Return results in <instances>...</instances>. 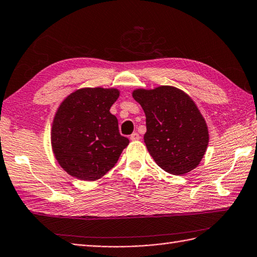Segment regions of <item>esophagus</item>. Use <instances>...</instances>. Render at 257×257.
Here are the masks:
<instances>
[{
	"label": "esophagus",
	"instance_id": "34e87169",
	"mask_svg": "<svg viewBox=\"0 0 257 257\" xmlns=\"http://www.w3.org/2000/svg\"><path fill=\"white\" fill-rule=\"evenodd\" d=\"M140 139V136L137 133H134L130 135V140H133V142H136V140H139Z\"/></svg>",
	"mask_w": 257,
	"mask_h": 257
}]
</instances>
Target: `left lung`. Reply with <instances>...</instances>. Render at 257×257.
Masks as SVG:
<instances>
[{
    "label": "left lung",
    "mask_w": 257,
    "mask_h": 257,
    "mask_svg": "<svg viewBox=\"0 0 257 257\" xmlns=\"http://www.w3.org/2000/svg\"><path fill=\"white\" fill-rule=\"evenodd\" d=\"M133 97L146 114L144 140L156 164L173 175H183L197 167L207 149L209 136L205 119L192 98L170 85L137 89Z\"/></svg>",
    "instance_id": "left-lung-1"
}]
</instances>
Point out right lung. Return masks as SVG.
<instances>
[{
  "label": "right lung",
  "mask_w": 257,
  "mask_h": 257,
  "mask_svg": "<svg viewBox=\"0 0 257 257\" xmlns=\"http://www.w3.org/2000/svg\"><path fill=\"white\" fill-rule=\"evenodd\" d=\"M117 89L83 88L69 94L54 115L51 144L55 159L69 175L97 180L117 164L129 139L119 134L110 108Z\"/></svg>",
  "instance_id": "obj_1"
}]
</instances>
